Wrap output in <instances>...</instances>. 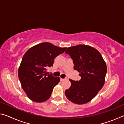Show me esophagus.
<instances>
[{
	"instance_id": "1",
	"label": "esophagus",
	"mask_w": 124,
	"mask_h": 124,
	"mask_svg": "<svg viewBox=\"0 0 124 124\" xmlns=\"http://www.w3.org/2000/svg\"><path fill=\"white\" fill-rule=\"evenodd\" d=\"M66 79L65 78V79H63V78H61V81H64V80H66Z\"/></svg>"
}]
</instances>
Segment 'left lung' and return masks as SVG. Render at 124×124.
<instances>
[{"label":"left lung","instance_id":"8db88e82","mask_svg":"<svg viewBox=\"0 0 124 124\" xmlns=\"http://www.w3.org/2000/svg\"><path fill=\"white\" fill-rule=\"evenodd\" d=\"M68 54L74 63V69L79 72L81 79H70L71 86L66 90L68 100L78 104L90 102L103 86L107 73V66L101 54L95 48L86 45L68 47Z\"/></svg>","mask_w":124,"mask_h":124}]
</instances>
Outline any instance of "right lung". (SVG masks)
Segmentation results:
<instances>
[{"label":"right lung","instance_id":"right-lung-1","mask_svg":"<svg viewBox=\"0 0 124 124\" xmlns=\"http://www.w3.org/2000/svg\"><path fill=\"white\" fill-rule=\"evenodd\" d=\"M66 49L50 43H42L31 47L24 54L18 75L22 89L29 99L38 103L49 99L60 78L46 73L47 68L53 66L54 58Z\"/></svg>","mask_w":124,"mask_h":124}]
</instances>
